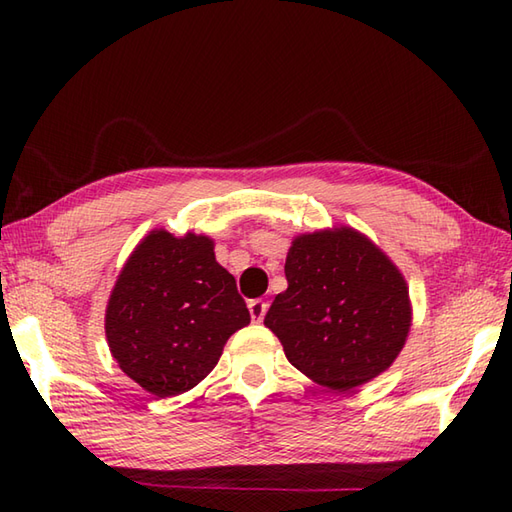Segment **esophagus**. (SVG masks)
<instances>
[{
	"instance_id": "obj_1",
	"label": "esophagus",
	"mask_w": 512,
	"mask_h": 512,
	"mask_svg": "<svg viewBox=\"0 0 512 512\" xmlns=\"http://www.w3.org/2000/svg\"><path fill=\"white\" fill-rule=\"evenodd\" d=\"M266 310H268V303L262 301V299H255L248 303V312H250V319H253L255 323H262L264 317H266Z\"/></svg>"
}]
</instances>
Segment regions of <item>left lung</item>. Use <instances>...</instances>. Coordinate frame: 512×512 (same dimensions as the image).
<instances>
[{"label":"left lung","mask_w":512,"mask_h":512,"mask_svg":"<svg viewBox=\"0 0 512 512\" xmlns=\"http://www.w3.org/2000/svg\"><path fill=\"white\" fill-rule=\"evenodd\" d=\"M286 279L264 325L301 374L352 391L396 361L411 330L409 286L367 235L352 226L297 235Z\"/></svg>","instance_id":"1"}]
</instances>
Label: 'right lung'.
<instances>
[{"instance_id":"right-lung-1","label":"right lung","mask_w":512,"mask_h":512,"mask_svg":"<svg viewBox=\"0 0 512 512\" xmlns=\"http://www.w3.org/2000/svg\"><path fill=\"white\" fill-rule=\"evenodd\" d=\"M209 235L149 231L116 277L105 339L123 372L156 398L193 389L213 372L231 334L250 323L235 277Z\"/></svg>"}]
</instances>
